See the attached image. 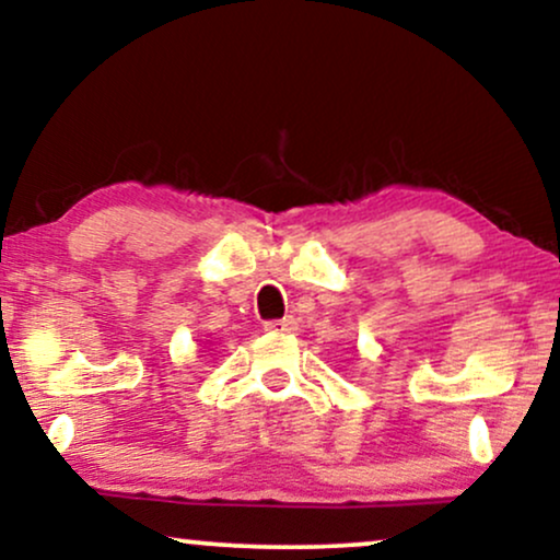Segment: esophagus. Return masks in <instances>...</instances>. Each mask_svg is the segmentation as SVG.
<instances>
[{"label": "esophagus", "instance_id": "obj_1", "mask_svg": "<svg viewBox=\"0 0 560 560\" xmlns=\"http://www.w3.org/2000/svg\"><path fill=\"white\" fill-rule=\"evenodd\" d=\"M266 330L268 332H279V336H287V332H294L296 330V317H281V320H271L266 323Z\"/></svg>", "mask_w": 560, "mask_h": 560}]
</instances>
